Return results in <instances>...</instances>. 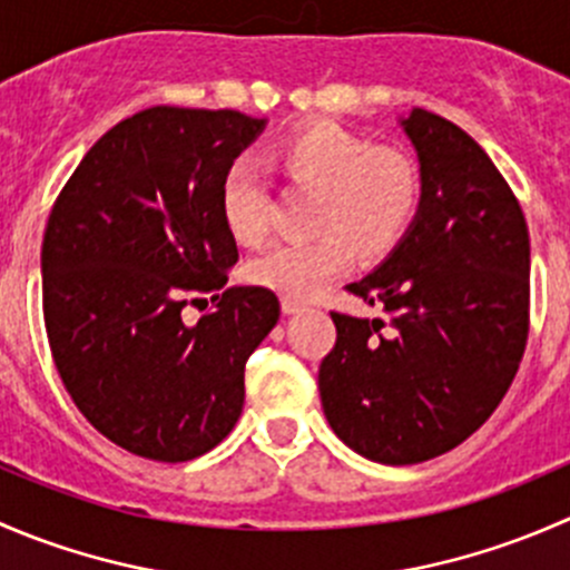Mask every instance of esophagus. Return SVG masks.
Returning a JSON list of instances; mask_svg holds the SVG:
<instances>
[{
  "mask_svg": "<svg viewBox=\"0 0 570 570\" xmlns=\"http://www.w3.org/2000/svg\"><path fill=\"white\" fill-rule=\"evenodd\" d=\"M281 308H284V314H301L306 303L295 301V297H281Z\"/></svg>",
  "mask_w": 570,
  "mask_h": 570,
  "instance_id": "esophagus-1",
  "label": "esophagus"
}]
</instances>
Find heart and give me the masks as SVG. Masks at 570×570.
<instances>
[{
    "label": "heart",
    "mask_w": 570,
    "mask_h": 570,
    "mask_svg": "<svg viewBox=\"0 0 570 570\" xmlns=\"http://www.w3.org/2000/svg\"><path fill=\"white\" fill-rule=\"evenodd\" d=\"M273 163L295 187L320 195L308 243H275L250 262V278L286 297H312L353 264V245L377 256L405 234L419 204L411 159L375 148L338 126H312L284 137ZM223 217L234 237L256 245L267 237L269 184L262 165L239 159L223 181Z\"/></svg>",
    "instance_id": "b5f03b06"
}]
</instances>
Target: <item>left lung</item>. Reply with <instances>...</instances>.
<instances>
[{
    "mask_svg": "<svg viewBox=\"0 0 570 570\" xmlns=\"http://www.w3.org/2000/svg\"><path fill=\"white\" fill-rule=\"evenodd\" d=\"M400 126L419 159L416 215L347 286L392 322L333 312L320 364L333 433L386 465L463 444L502 402L530 331V232L513 189L452 120L411 109Z\"/></svg>",
    "mask_w": 570,
    "mask_h": 570,
    "instance_id": "left-lung-1",
    "label": "left lung"
}]
</instances>
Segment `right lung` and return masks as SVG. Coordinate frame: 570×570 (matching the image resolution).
Wrapping results in <instances>:
<instances>
[{"label": "right lung", "instance_id": "add662e5", "mask_svg": "<svg viewBox=\"0 0 570 570\" xmlns=\"http://www.w3.org/2000/svg\"><path fill=\"white\" fill-rule=\"evenodd\" d=\"M264 126L237 109H142L55 200L40 253L51 355L85 419L131 455L193 461L243 413L245 364L281 303L226 289L239 253L220 195ZM206 296L216 312L187 326L180 308Z\"/></svg>", "mask_w": 570, "mask_h": 570}]
</instances>
